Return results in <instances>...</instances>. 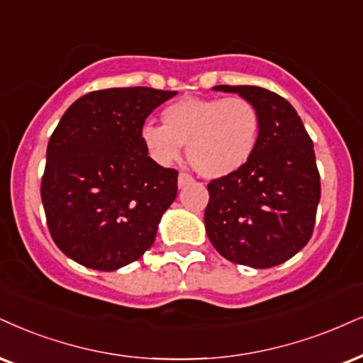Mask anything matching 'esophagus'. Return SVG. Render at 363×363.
<instances>
[{"label":"esophagus","instance_id":"obj_1","mask_svg":"<svg viewBox=\"0 0 363 363\" xmlns=\"http://www.w3.org/2000/svg\"><path fill=\"white\" fill-rule=\"evenodd\" d=\"M191 182H194L191 174L185 173V172H182L180 174H178V186H180V189H185V186L190 185Z\"/></svg>","mask_w":363,"mask_h":363}]
</instances>
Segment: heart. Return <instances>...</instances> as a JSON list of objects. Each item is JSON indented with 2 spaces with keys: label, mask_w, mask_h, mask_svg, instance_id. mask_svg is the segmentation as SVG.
Listing matches in <instances>:
<instances>
[{
  "label": "heart",
  "mask_w": 363,
  "mask_h": 363,
  "mask_svg": "<svg viewBox=\"0 0 363 363\" xmlns=\"http://www.w3.org/2000/svg\"><path fill=\"white\" fill-rule=\"evenodd\" d=\"M161 121L163 126L141 128L151 158L167 167L186 146L190 164L205 178L239 172L256 151L261 131L257 107L240 96L183 97L164 107Z\"/></svg>",
  "instance_id": "b5f03b06"
}]
</instances>
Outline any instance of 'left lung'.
<instances>
[{
    "label": "left lung",
    "mask_w": 363,
    "mask_h": 363,
    "mask_svg": "<svg viewBox=\"0 0 363 363\" xmlns=\"http://www.w3.org/2000/svg\"><path fill=\"white\" fill-rule=\"evenodd\" d=\"M257 107L256 151L207 185L205 230L227 261L266 269L299 252L315 229L321 185L310 134L284 97L256 86H217Z\"/></svg>",
    "instance_id": "8db88e82"
}]
</instances>
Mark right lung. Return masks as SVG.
<instances>
[{
    "mask_svg": "<svg viewBox=\"0 0 363 363\" xmlns=\"http://www.w3.org/2000/svg\"><path fill=\"white\" fill-rule=\"evenodd\" d=\"M174 91L119 87L74 102L50 136L42 202L57 247L97 271L138 261L178 191V172L147 156L141 128Z\"/></svg>",
    "mask_w": 363,
    "mask_h": 363,
    "instance_id": "add662e5",
    "label": "right lung"
}]
</instances>
